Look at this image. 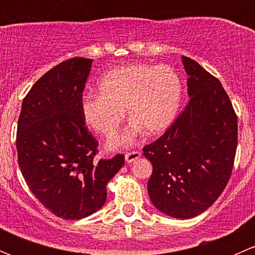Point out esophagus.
I'll use <instances>...</instances> for the list:
<instances>
[{
	"label": "esophagus",
	"mask_w": 255,
	"mask_h": 255,
	"mask_svg": "<svg viewBox=\"0 0 255 255\" xmlns=\"http://www.w3.org/2000/svg\"><path fill=\"white\" fill-rule=\"evenodd\" d=\"M125 156H126V161H127V163H132V161L137 160V159L139 158V156H140V151H138V150L127 151Z\"/></svg>",
	"instance_id": "34e87169"
}]
</instances>
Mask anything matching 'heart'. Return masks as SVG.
I'll return each mask as SVG.
<instances>
[{"instance_id":"b5f03b06","label":"heart","mask_w":255,"mask_h":255,"mask_svg":"<svg viewBox=\"0 0 255 255\" xmlns=\"http://www.w3.org/2000/svg\"><path fill=\"white\" fill-rule=\"evenodd\" d=\"M99 92L82 96L80 110L85 123L105 137H113L126 110L133 121L110 146L129 145L144 129L158 134L173 123L182 85L171 66L133 64L107 73L100 80Z\"/></svg>"}]
</instances>
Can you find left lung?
Wrapping results in <instances>:
<instances>
[{
    "mask_svg": "<svg viewBox=\"0 0 255 255\" xmlns=\"http://www.w3.org/2000/svg\"><path fill=\"white\" fill-rule=\"evenodd\" d=\"M189 104L155 142L143 148L153 173V205L175 218H191L220 197L232 175L238 140L237 115L220 80L182 56Z\"/></svg>",
    "mask_w": 255,
    "mask_h": 255,
    "instance_id": "8db88e82",
    "label": "left lung"
}]
</instances>
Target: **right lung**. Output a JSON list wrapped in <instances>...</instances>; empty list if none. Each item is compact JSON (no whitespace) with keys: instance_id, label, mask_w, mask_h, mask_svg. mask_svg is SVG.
Listing matches in <instances>:
<instances>
[{"instance_id":"obj_1","label":"right lung","mask_w":255,"mask_h":255,"mask_svg":"<svg viewBox=\"0 0 255 255\" xmlns=\"http://www.w3.org/2000/svg\"><path fill=\"white\" fill-rule=\"evenodd\" d=\"M91 64L76 56L54 66L25 95L18 118L22 175L38 201L64 220L104 206L107 184L125 164L123 154L95 160L99 142L80 110Z\"/></svg>"}]
</instances>
